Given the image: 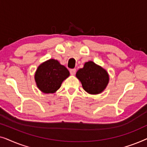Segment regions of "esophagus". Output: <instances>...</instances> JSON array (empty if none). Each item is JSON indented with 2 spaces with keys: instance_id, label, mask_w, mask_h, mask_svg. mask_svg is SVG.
Here are the masks:
<instances>
[{
  "instance_id": "1",
  "label": "esophagus",
  "mask_w": 147,
  "mask_h": 147,
  "mask_svg": "<svg viewBox=\"0 0 147 147\" xmlns=\"http://www.w3.org/2000/svg\"><path fill=\"white\" fill-rule=\"evenodd\" d=\"M69 71H70V74H71V75L74 76V75H75V74L76 72V69H71Z\"/></svg>"
}]
</instances>
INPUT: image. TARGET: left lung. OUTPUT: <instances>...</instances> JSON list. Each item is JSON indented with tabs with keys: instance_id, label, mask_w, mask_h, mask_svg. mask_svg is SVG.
Returning <instances> with one entry per match:
<instances>
[{
	"instance_id": "1",
	"label": "left lung",
	"mask_w": 147,
	"mask_h": 147,
	"mask_svg": "<svg viewBox=\"0 0 147 147\" xmlns=\"http://www.w3.org/2000/svg\"><path fill=\"white\" fill-rule=\"evenodd\" d=\"M76 77L80 80L84 90L91 94L101 93L109 81L107 71L93 61L86 62L84 67L77 71Z\"/></svg>"
}]
</instances>
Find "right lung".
I'll use <instances>...</instances> for the list:
<instances>
[{
  "label": "right lung",
  "instance_id": "1",
  "mask_svg": "<svg viewBox=\"0 0 147 147\" xmlns=\"http://www.w3.org/2000/svg\"><path fill=\"white\" fill-rule=\"evenodd\" d=\"M69 76V72L59 61L51 59L38 67L35 75L37 86L46 94L54 93L60 88L61 83Z\"/></svg>",
  "mask_w": 147,
  "mask_h": 147
}]
</instances>
